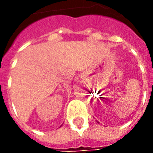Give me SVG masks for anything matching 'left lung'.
Instances as JSON below:
<instances>
[{
    "mask_svg": "<svg viewBox=\"0 0 153 153\" xmlns=\"http://www.w3.org/2000/svg\"><path fill=\"white\" fill-rule=\"evenodd\" d=\"M98 123H99V122H98Z\"/></svg>",
    "mask_w": 153,
    "mask_h": 153,
    "instance_id": "left-lung-1",
    "label": "left lung"
}]
</instances>
